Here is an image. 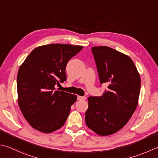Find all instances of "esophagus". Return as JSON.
Masks as SVG:
<instances>
[{
    "label": "esophagus",
    "instance_id": "esophagus-1",
    "mask_svg": "<svg viewBox=\"0 0 158 158\" xmlns=\"http://www.w3.org/2000/svg\"><path fill=\"white\" fill-rule=\"evenodd\" d=\"M85 99V97H81V96H77V100H84Z\"/></svg>",
    "mask_w": 158,
    "mask_h": 158
}]
</instances>
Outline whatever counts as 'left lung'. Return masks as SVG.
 Here are the masks:
<instances>
[{"instance_id":"left-lung-1","label":"left lung","mask_w":158,"mask_h":158,"mask_svg":"<svg viewBox=\"0 0 158 158\" xmlns=\"http://www.w3.org/2000/svg\"><path fill=\"white\" fill-rule=\"evenodd\" d=\"M100 84L108 88L100 97H89L85 120L88 127L102 136L122 129L135 110L141 79L130 57L106 46L92 48Z\"/></svg>"}]
</instances>
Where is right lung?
I'll return each mask as SVG.
<instances>
[{
  "label": "right lung",
  "instance_id": "right-lung-1",
  "mask_svg": "<svg viewBox=\"0 0 158 158\" xmlns=\"http://www.w3.org/2000/svg\"><path fill=\"white\" fill-rule=\"evenodd\" d=\"M83 46L48 44L36 48L20 66L17 92L20 109L33 127L45 133L61 128L77 95L55 90L66 81L65 68Z\"/></svg>",
  "mask_w": 158,
  "mask_h": 158
}]
</instances>
